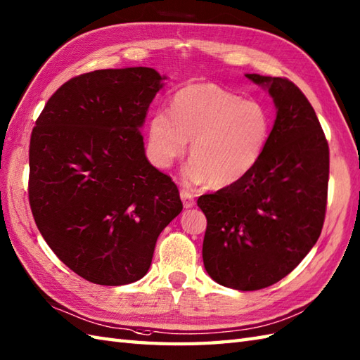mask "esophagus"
<instances>
[{
  "instance_id": "esophagus-1",
  "label": "esophagus",
  "mask_w": 360,
  "mask_h": 360,
  "mask_svg": "<svg viewBox=\"0 0 360 360\" xmlns=\"http://www.w3.org/2000/svg\"><path fill=\"white\" fill-rule=\"evenodd\" d=\"M181 199H182V204H184V208H191L195 205V196L193 193H190V191L187 190H181Z\"/></svg>"
}]
</instances>
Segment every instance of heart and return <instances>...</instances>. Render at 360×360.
<instances>
[{"label": "heart", "instance_id": "1", "mask_svg": "<svg viewBox=\"0 0 360 360\" xmlns=\"http://www.w3.org/2000/svg\"><path fill=\"white\" fill-rule=\"evenodd\" d=\"M270 125V115L259 103L208 82L188 84L173 96L170 115L152 116L148 150L153 162L167 169L190 141L191 161L184 178L221 188L252 172L264 153Z\"/></svg>", "mask_w": 360, "mask_h": 360}]
</instances>
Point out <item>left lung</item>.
<instances>
[{"label": "left lung", "mask_w": 360, "mask_h": 360, "mask_svg": "<svg viewBox=\"0 0 360 360\" xmlns=\"http://www.w3.org/2000/svg\"><path fill=\"white\" fill-rule=\"evenodd\" d=\"M269 90L274 125L247 176L198 207L207 218L202 259L224 287L255 291L285 278L321 236L327 208L330 150L314 108L287 78L247 73Z\"/></svg>", "instance_id": "8db88e82"}]
</instances>
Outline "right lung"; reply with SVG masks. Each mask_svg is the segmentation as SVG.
Instances as JSON below:
<instances>
[{
	"mask_svg": "<svg viewBox=\"0 0 360 360\" xmlns=\"http://www.w3.org/2000/svg\"><path fill=\"white\" fill-rule=\"evenodd\" d=\"M164 79L150 67L79 75L50 96L32 130V214L60 261L89 282L144 278L158 236L182 210L141 133Z\"/></svg>",
	"mask_w": 360,
	"mask_h": 360,
	"instance_id": "1",
	"label": "right lung"
}]
</instances>
